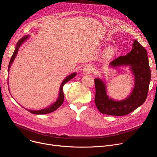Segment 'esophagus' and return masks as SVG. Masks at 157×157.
<instances>
[{
    "label": "esophagus",
    "instance_id": "1",
    "mask_svg": "<svg viewBox=\"0 0 157 157\" xmlns=\"http://www.w3.org/2000/svg\"><path fill=\"white\" fill-rule=\"evenodd\" d=\"M94 68L92 67V65H86V67H85L83 69V73L84 74H91L94 72Z\"/></svg>",
    "mask_w": 157,
    "mask_h": 157
}]
</instances>
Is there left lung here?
Returning a JSON list of instances; mask_svg holds the SVG:
<instances>
[{"label": "left lung", "instance_id": "obj_1", "mask_svg": "<svg viewBox=\"0 0 157 157\" xmlns=\"http://www.w3.org/2000/svg\"><path fill=\"white\" fill-rule=\"evenodd\" d=\"M112 67L128 65L135 77L132 92L121 101L113 100L106 94L105 83L95 78V103L101 113L112 116H124L134 111L146 101L150 82L151 71L146 49L135 40L131 52L125 56H120L110 63Z\"/></svg>", "mask_w": 157, "mask_h": 157}]
</instances>
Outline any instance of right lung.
Wrapping results in <instances>:
<instances>
[{"label": "right lung", "mask_w": 157, "mask_h": 157, "mask_svg": "<svg viewBox=\"0 0 157 157\" xmlns=\"http://www.w3.org/2000/svg\"><path fill=\"white\" fill-rule=\"evenodd\" d=\"M29 37V36H24L23 37H22L21 39H20L18 42L17 43V44H16V49L15 50L11 58V60L10 62V64L8 65V73H9L10 67H11V65L12 64V63L13 62L15 57L16 56V54H17L18 52V49L20 47V46L23 44V43L24 42L25 40L28 37ZM76 75V73H72L71 74V75L68 76L67 78H66L62 83L60 87V92H59V97H58L56 101L53 103L52 105H51L50 106L46 108H44L43 109H41V110H39V111H32V110H28L29 112H30L32 114H47V113H52L55 111V110H56L58 108H60V107L62 105V104H63V100H64V95H63V85L66 83H67L69 81H70L71 79H72L73 78H74ZM7 83H8V81H7Z\"/></svg>", "instance_id": "add662e5"}]
</instances>
